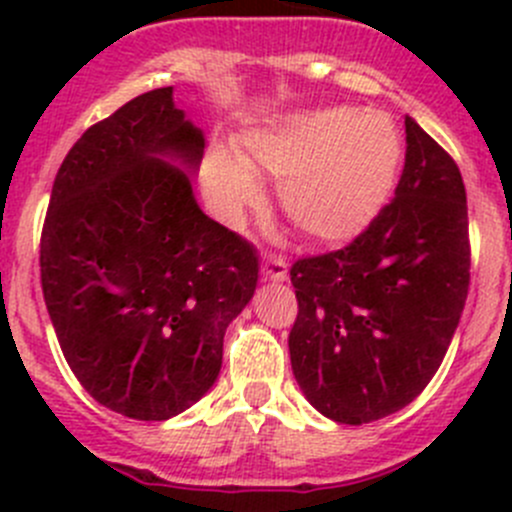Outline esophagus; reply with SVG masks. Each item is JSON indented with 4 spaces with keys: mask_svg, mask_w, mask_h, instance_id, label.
Masks as SVG:
<instances>
[{
    "mask_svg": "<svg viewBox=\"0 0 512 512\" xmlns=\"http://www.w3.org/2000/svg\"><path fill=\"white\" fill-rule=\"evenodd\" d=\"M262 275H265V280L285 282L287 275H289V267H287L285 257L267 255L265 260H262Z\"/></svg>",
    "mask_w": 512,
    "mask_h": 512,
    "instance_id": "34e87169",
    "label": "esophagus"
}]
</instances>
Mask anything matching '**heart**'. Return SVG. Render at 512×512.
I'll list each match as a JSON object with an SVG mask.
<instances>
[{"instance_id":"obj_1","label":"heart","mask_w":512,"mask_h":512,"mask_svg":"<svg viewBox=\"0 0 512 512\" xmlns=\"http://www.w3.org/2000/svg\"><path fill=\"white\" fill-rule=\"evenodd\" d=\"M208 168L213 203L237 218L260 200L252 173L277 180L282 213L309 240L339 245L366 230L391 200L404 165L394 118L354 106L297 111L247 133Z\"/></svg>"}]
</instances>
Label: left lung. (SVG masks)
<instances>
[{"mask_svg":"<svg viewBox=\"0 0 512 512\" xmlns=\"http://www.w3.org/2000/svg\"><path fill=\"white\" fill-rule=\"evenodd\" d=\"M404 126L394 200L347 247L289 270L294 379L319 414L349 426L396 414L426 389L471 282L461 170L414 118Z\"/></svg>","mask_w":512,"mask_h":512,"instance_id":"8db88e82","label":"left lung"}]
</instances>
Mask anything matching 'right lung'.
Segmentation results:
<instances>
[{
    "label": "right lung",
    "mask_w": 512,
    "mask_h": 512,
    "mask_svg": "<svg viewBox=\"0 0 512 512\" xmlns=\"http://www.w3.org/2000/svg\"><path fill=\"white\" fill-rule=\"evenodd\" d=\"M205 138L173 86L74 143L41 230V289L61 352L106 409L165 421L208 394L225 329L257 287L255 247L200 210Z\"/></svg>",
    "instance_id": "1"
}]
</instances>
